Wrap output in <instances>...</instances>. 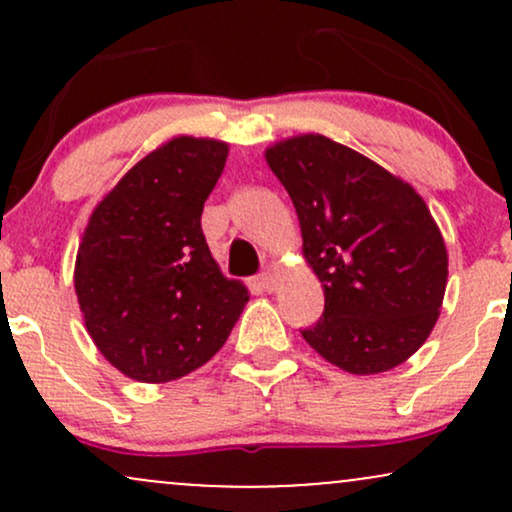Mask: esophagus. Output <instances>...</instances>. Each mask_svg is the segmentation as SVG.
Returning <instances> with one entry per match:
<instances>
[{
    "label": "esophagus",
    "instance_id": "34e87169",
    "mask_svg": "<svg viewBox=\"0 0 512 512\" xmlns=\"http://www.w3.org/2000/svg\"><path fill=\"white\" fill-rule=\"evenodd\" d=\"M257 286H260L262 291L272 293L276 289V276L272 272H262L260 276H257Z\"/></svg>",
    "mask_w": 512,
    "mask_h": 512
}]
</instances>
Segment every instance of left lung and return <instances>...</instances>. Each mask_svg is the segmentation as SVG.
Wrapping results in <instances>:
<instances>
[{
  "mask_svg": "<svg viewBox=\"0 0 512 512\" xmlns=\"http://www.w3.org/2000/svg\"><path fill=\"white\" fill-rule=\"evenodd\" d=\"M301 223L325 313L303 339L332 366H399L436 327L448 250L419 192L349 146L298 134L264 151Z\"/></svg>",
  "mask_w": 512,
  "mask_h": 512,
  "instance_id": "8db88e82",
  "label": "left lung"
}]
</instances>
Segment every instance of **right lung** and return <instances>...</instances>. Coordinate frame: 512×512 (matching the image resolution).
<instances>
[{
    "mask_svg": "<svg viewBox=\"0 0 512 512\" xmlns=\"http://www.w3.org/2000/svg\"><path fill=\"white\" fill-rule=\"evenodd\" d=\"M228 144L173 137L122 175L93 209L74 289L93 344L127 378L168 383L226 344L250 301L202 233Z\"/></svg>",
    "mask_w": 512,
    "mask_h": 512,
    "instance_id": "obj_1",
    "label": "right lung"
}]
</instances>
